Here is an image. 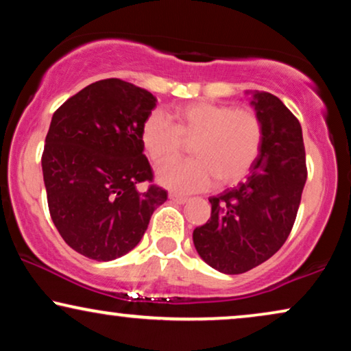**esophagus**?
I'll list each match as a JSON object with an SVG mask.
<instances>
[{
    "mask_svg": "<svg viewBox=\"0 0 351 351\" xmlns=\"http://www.w3.org/2000/svg\"><path fill=\"white\" fill-rule=\"evenodd\" d=\"M170 201H173V202H176V204H186L189 201L188 197H183V196H178V194H170Z\"/></svg>",
    "mask_w": 351,
    "mask_h": 351,
    "instance_id": "1",
    "label": "esophagus"
}]
</instances>
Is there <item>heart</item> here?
<instances>
[{
	"label": "heart",
	"instance_id": "1",
	"mask_svg": "<svg viewBox=\"0 0 351 351\" xmlns=\"http://www.w3.org/2000/svg\"><path fill=\"white\" fill-rule=\"evenodd\" d=\"M149 114L141 128V143L155 165L175 160L193 144V160L170 163L157 171L163 188L197 193L215 184L230 186L245 178L263 147V123L252 110L212 101H189L173 113Z\"/></svg>",
	"mask_w": 351,
	"mask_h": 351
}]
</instances>
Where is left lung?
<instances>
[{
    "label": "left lung",
    "instance_id": "obj_1",
    "mask_svg": "<svg viewBox=\"0 0 351 351\" xmlns=\"http://www.w3.org/2000/svg\"><path fill=\"white\" fill-rule=\"evenodd\" d=\"M263 123V147L245 183L208 197L210 219L193 232L204 263L221 274H243L265 263L287 241L306 183L298 119L269 92L246 90Z\"/></svg>",
    "mask_w": 351,
    "mask_h": 351
}]
</instances>
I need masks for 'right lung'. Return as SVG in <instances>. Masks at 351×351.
Listing matches in <instances>:
<instances>
[{"label": "right lung", "mask_w": 351, "mask_h": 351, "mask_svg": "<svg viewBox=\"0 0 351 351\" xmlns=\"http://www.w3.org/2000/svg\"><path fill=\"white\" fill-rule=\"evenodd\" d=\"M157 106L145 88L101 79L53 114L42 155L48 208L68 246L88 259H118L139 245L167 191L152 181L141 128Z\"/></svg>", "instance_id": "add662e5"}]
</instances>
